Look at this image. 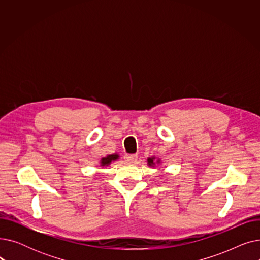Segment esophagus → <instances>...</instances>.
<instances>
[{
	"mask_svg": "<svg viewBox=\"0 0 260 260\" xmlns=\"http://www.w3.org/2000/svg\"><path fill=\"white\" fill-rule=\"evenodd\" d=\"M124 158L128 163H134V162L137 161V156H136V155H126Z\"/></svg>",
	"mask_w": 260,
	"mask_h": 260,
	"instance_id": "obj_1",
	"label": "esophagus"
}]
</instances>
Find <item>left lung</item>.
Returning a JSON list of instances; mask_svg holds the SVG:
<instances>
[{"label": "left lung", "mask_w": 260, "mask_h": 260, "mask_svg": "<svg viewBox=\"0 0 260 260\" xmlns=\"http://www.w3.org/2000/svg\"><path fill=\"white\" fill-rule=\"evenodd\" d=\"M156 163H158V165H160L161 160H160V159H156V157H149V158L147 159V166H148V167L154 168V167L156 166Z\"/></svg>", "instance_id": "obj_1"}]
</instances>
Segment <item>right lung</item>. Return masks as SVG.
<instances>
[{"label":"right lung","mask_w":260,"mask_h":260,"mask_svg":"<svg viewBox=\"0 0 260 260\" xmlns=\"http://www.w3.org/2000/svg\"><path fill=\"white\" fill-rule=\"evenodd\" d=\"M119 155L118 154H112V155H107L106 157H103L101 158L100 160V166L101 167H108L109 165H111L112 162L114 161H117L119 159Z\"/></svg>","instance_id":"obj_1"}]
</instances>
